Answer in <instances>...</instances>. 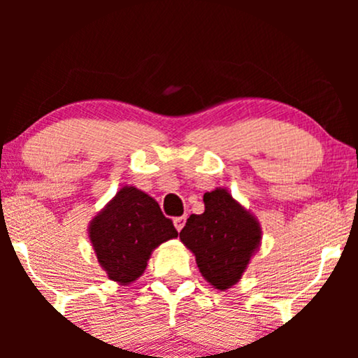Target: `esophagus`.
I'll return each mask as SVG.
<instances>
[{
    "label": "esophagus",
    "mask_w": 358,
    "mask_h": 358,
    "mask_svg": "<svg viewBox=\"0 0 358 358\" xmlns=\"http://www.w3.org/2000/svg\"><path fill=\"white\" fill-rule=\"evenodd\" d=\"M185 222H187V217L185 215H182V217H176V219H173V224H175V229L176 231H182L183 229V225H185Z\"/></svg>",
    "instance_id": "obj_1"
}]
</instances>
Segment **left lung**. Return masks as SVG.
Listing matches in <instances>:
<instances>
[{
    "label": "left lung",
    "mask_w": 358,
    "mask_h": 358,
    "mask_svg": "<svg viewBox=\"0 0 358 358\" xmlns=\"http://www.w3.org/2000/svg\"><path fill=\"white\" fill-rule=\"evenodd\" d=\"M205 212L190 215L180 241L192 250L196 266L215 289L232 287L261 245L259 220L225 188L203 195Z\"/></svg>",
    "instance_id": "obj_1"
}]
</instances>
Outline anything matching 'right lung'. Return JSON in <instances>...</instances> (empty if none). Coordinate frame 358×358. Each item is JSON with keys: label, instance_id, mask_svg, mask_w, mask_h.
<instances>
[{"label": "right lung", "instance_id": "1", "mask_svg": "<svg viewBox=\"0 0 358 358\" xmlns=\"http://www.w3.org/2000/svg\"><path fill=\"white\" fill-rule=\"evenodd\" d=\"M178 237L153 196L136 187H122L90 220L89 239L110 281L131 285L145 273L151 252Z\"/></svg>", "mask_w": 358, "mask_h": 358}]
</instances>
